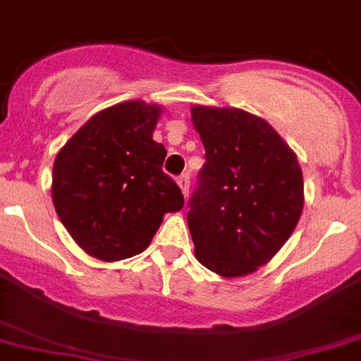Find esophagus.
<instances>
[{
	"label": "esophagus",
	"instance_id": "34e87169",
	"mask_svg": "<svg viewBox=\"0 0 361 361\" xmlns=\"http://www.w3.org/2000/svg\"><path fill=\"white\" fill-rule=\"evenodd\" d=\"M178 185H180L181 188V194H183L185 197L188 196V187H190V180H188V174H181L180 178H178Z\"/></svg>",
	"mask_w": 361,
	"mask_h": 361
}]
</instances>
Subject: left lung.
Masks as SVG:
<instances>
[{
    "label": "left lung",
    "mask_w": 361,
    "mask_h": 361,
    "mask_svg": "<svg viewBox=\"0 0 361 361\" xmlns=\"http://www.w3.org/2000/svg\"><path fill=\"white\" fill-rule=\"evenodd\" d=\"M203 142L200 187L187 223L196 259L225 279L274 259L304 209L297 154L264 118L239 108L190 106Z\"/></svg>",
    "instance_id": "obj_1"
}]
</instances>
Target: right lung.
I'll return each instance as SVG.
<instances>
[{
    "label": "right lung",
    "instance_id": "obj_1",
    "mask_svg": "<svg viewBox=\"0 0 361 361\" xmlns=\"http://www.w3.org/2000/svg\"><path fill=\"white\" fill-rule=\"evenodd\" d=\"M164 108L128 100L95 113L61 147L51 200L73 241L92 257L122 261L144 252L183 194L161 171L167 151L152 140Z\"/></svg>",
    "mask_w": 361,
    "mask_h": 361
}]
</instances>
